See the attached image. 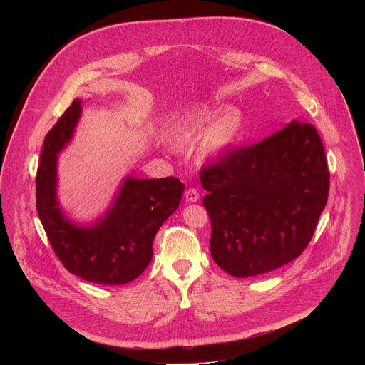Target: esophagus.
<instances>
[{
	"label": "esophagus",
	"mask_w": 365,
	"mask_h": 365,
	"mask_svg": "<svg viewBox=\"0 0 365 365\" xmlns=\"http://www.w3.org/2000/svg\"><path fill=\"white\" fill-rule=\"evenodd\" d=\"M185 199H186V202H189V203H193V202H196L197 199H199V192L196 190V189H187L186 192H185Z\"/></svg>",
	"instance_id": "34e87169"
}]
</instances>
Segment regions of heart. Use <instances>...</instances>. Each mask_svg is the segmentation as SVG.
Masks as SVG:
<instances>
[{
  "instance_id": "obj_1",
  "label": "heart",
  "mask_w": 365,
  "mask_h": 365,
  "mask_svg": "<svg viewBox=\"0 0 365 365\" xmlns=\"http://www.w3.org/2000/svg\"><path fill=\"white\" fill-rule=\"evenodd\" d=\"M211 115L200 114L187 123L179 133V140L192 144L203 137L199 160L203 163L220 160L238 141L242 120L238 111L231 110L218 117L210 127Z\"/></svg>"
}]
</instances>
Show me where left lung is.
<instances>
[{
  "label": "left lung",
  "mask_w": 365,
  "mask_h": 365,
  "mask_svg": "<svg viewBox=\"0 0 365 365\" xmlns=\"http://www.w3.org/2000/svg\"><path fill=\"white\" fill-rule=\"evenodd\" d=\"M211 218V255L234 277L273 272L314 237L329 192L317 128L290 121L254 145L230 150L200 172Z\"/></svg>",
  "instance_id": "left-lung-1"
}]
</instances>
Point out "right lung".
Here are the masks:
<instances>
[{
    "instance_id": "obj_1",
    "label": "right lung",
    "mask_w": 365,
    "mask_h": 365,
    "mask_svg": "<svg viewBox=\"0 0 365 365\" xmlns=\"http://www.w3.org/2000/svg\"><path fill=\"white\" fill-rule=\"evenodd\" d=\"M82 101L59 118L44 138L36 178V206L51 248L65 269L95 284L135 280L150 264L153 240L178 210L185 185L178 178L125 176L108 210L91 224H78L58 199V162L75 134Z\"/></svg>"
}]
</instances>
